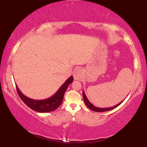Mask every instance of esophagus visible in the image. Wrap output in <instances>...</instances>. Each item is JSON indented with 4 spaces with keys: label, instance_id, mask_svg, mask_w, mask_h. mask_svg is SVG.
<instances>
[{
    "label": "esophagus",
    "instance_id": "34e87169",
    "mask_svg": "<svg viewBox=\"0 0 147 147\" xmlns=\"http://www.w3.org/2000/svg\"><path fill=\"white\" fill-rule=\"evenodd\" d=\"M73 76H74V80H80L81 78H82V76H83L82 69L79 68V67L76 68V69H75V71H74V72Z\"/></svg>",
    "mask_w": 147,
    "mask_h": 147
}]
</instances>
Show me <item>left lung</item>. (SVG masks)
Listing matches in <instances>:
<instances>
[{
  "instance_id": "left-lung-1",
  "label": "left lung",
  "mask_w": 147,
  "mask_h": 147,
  "mask_svg": "<svg viewBox=\"0 0 147 147\" xmlns=\"http://www.w3.org/2000/svg\"><path fill=\"white\" fill-rule=\"evenodd\" d=\"M83 97L84 99V102H85L86 105L90 109H91V110L93 111H95V112H105V111H111L112 110V109H114L115 108H116L117 106L119 105L122 102H123V100L120 103H119L118 104H117L116 105L113 106V107H107V108H99V107H96L95 106L93 105L91 102H90L88 99L87 98L86 96L85 93V92H83Z\"/></svg>"
}]
</instances>
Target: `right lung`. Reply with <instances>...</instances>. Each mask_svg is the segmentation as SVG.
Listing matches in <instances>:
<instances>
[{"label": "right lung", "mask_w": 147, "mask_h": 147, "mask_svg": "<svg viewBox=\"0 0 147 147\" xmlns=\"http://www.w3.org/2000/svg\"><path fill=\"white\" fill-rule=\"evenodd\" d=\"M73 77L71 76L54 95L44 100H34L28 97L21 92L17 85H16V86L17 92L20 98L28 107L38 112L45 113V112H49L55 110L61 105L65 92L66 91L69 85L73 82Z\"/></svg>", "instance_id": "right-lung-1"}]
</instances>
